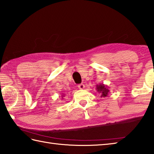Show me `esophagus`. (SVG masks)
Listing matches in <instances>:
<instances>
[{
  "instance_id": "1",
  "label": "esophagus",
  "mask_w": 154,
  "mask_h": 154,
  "mask_svg": "<svg viewBox=\"0 0 154 154\" xmlns=\"http://www.w3.org/2000/svg\"><path fill=\"white\" fill-rule=\"evenodd\" d=\"M85 87V86L84 84H79V85H78V88H79V89H84Z\"/></svg>"
}]
</instances>
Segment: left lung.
I'll use <instances>...</instances> for the list:
<instances>
[{
  "mask_svg": "<svg viewBox=\"0 0 154 154\" xmlns=\"http://www.w3.org/2000/svg\"><path fill=\"white\" fill-rule=\"evenodd\" d=\"M109 89V87L103 83L97 85H96V89L97 91V92L100 94V97L103 98L106 97L109 95V94L110 93V91Z\"/></svg>",
  "mask_w": 154,
  "mask_h": 154,
  "instance_id": "obj_1",
  "label": "left lung"
}]
</instances>
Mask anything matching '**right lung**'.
<instances>
[{
	"instance_id": "add662e5",
	"label": "right lung",
	"mask_w": 154,
	"mask_h": 154,
	"mask_svg": "<svg viewBox=\"0 0 154 154\" xmlns=\"http://www.w3.org/2000/svg\"><path fill=\"white\" fill-rule=\"evenodd\" d=\"M64 95H65V94H63V93H62V94H61V98H62V99H63V97H64Z\"/></svg>"
}]
</instances>
